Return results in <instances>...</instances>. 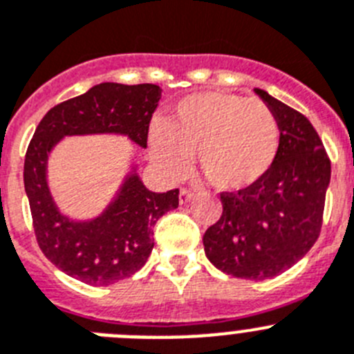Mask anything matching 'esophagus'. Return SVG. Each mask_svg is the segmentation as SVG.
I'll return each instance as SVG.
<instances>
[{"instance_id": "esophagus-1", "label": "esophagus", "mask_w": 354, "mask_h": 354, "mask_svg": "<svg viewBox=\"0 0 354 354\" xmlns=\"http://www.w3.org/2000/svg\"><path fill=\"white\" fill-rule=\"evenodd\" d=\"M194 197V194L190 192V190L187 189H181L180 190V205H187V203H190Z\"/></svg>"}]
</instances>
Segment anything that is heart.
Segmentation results:
<instances>
[{
	"label": "heart",
	"mask_w": 354,
	"mask_h": 354,
	"mask_svg": "<svg viewBox=\"0 0 354 354\" xmlns=\"http://www.w3.org/2000/svg\"><path fill=\"white\" fill-rule=\"evenodd\" d=\"M148 148L167 178L183 176L196 153L197 167L213 189L238 194L270 173L280 148V127L263 100L201 91L181 98L165 123L149 127Z\"/></svg>",
	"instance_id": "heart-1"
}]
</instances>
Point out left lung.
I'll use <instances>...</instances> for the list:
<instances>
[{
	"label": "left lung",
	"instance_id": "8db88e82",
	"mask_svg": "<svg viewBox=\"0 0 354 354\" xmlns=\"http://www.w3.org/2000/svg\"><path fill=\"white\" fill-rule=\"evenodd\" d=\"M254 93L279 120L280 148L272 169L252 189L222 194V216L203 236L206 257L245 280L272 279L295 266L316 243L332 165L312 123L268 91Z\"/></svg>",
	"mask_w": 354,
	"mask_h": 354
}]
</instances>
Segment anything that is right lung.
<instances>
[{"mask_svg":"<svg viewBox=\"0 0 354 354\" xmlns=\"http://www.w3.org/2000/svg\"><path fill=\"white\" fill-rule=\"evenodd\" d=\"M157 84L100 82L53 107L38 123L24 160V189L37 241L47 259L90 286H109L141 270L153 250V225L178 208V189L151 192L132 151L113 199L91 218H74L58 206L49 185V158L65 138L122 136L146 148L148 127L160 102Z\"/></svg>","mask_w":354,"mask_h":354,"instance_id":"obj_1","label":"right lung"}]
</instances>
